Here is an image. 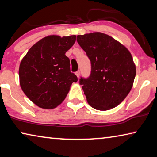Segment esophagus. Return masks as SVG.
<instances>
[{
	"mask_svg": "<svg viewBox=\"0 0 157 157\" xmlns=\"http://www.w3.org/2000/svg\"><path fill=\"white\" fill-rule=\"evenodd\" d=\"M75 75H77V77L79 78V75H80V72H79V71H78L77 72H75Z\"/></svg>",
	"mask_w": 157,
	"mask_h": 157,
	"instance_id": "esophagus-1",
	"label": "esophagus"
}]
</instances>
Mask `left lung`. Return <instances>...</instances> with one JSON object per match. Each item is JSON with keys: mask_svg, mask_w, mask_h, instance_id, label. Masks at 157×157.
Masks as SVG:
<instances>
[{"mask_svg": "<svg viewBox=\"0 0 157 157\" xmlns=\"http://www.w3.org/2000/svg\"><path fill=\"white\" fill-rule=\"evenodd\" d=\"M77 41L91 63L89 78L79 79L89 105L100 111L116 107L134 84L136 66L131 53L113 37L98 32L78 35Z\"/></svg>", "mask_w": 157, "mask_h": 157, "instance_id": "obj_1", "label": "left lung"}]
</instances>
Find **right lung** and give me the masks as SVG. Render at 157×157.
<instances>
[{
    "instance_id": "right-lung-1",
    "label": "right lung",
    "mask_w": 157,
    "mask_h": 157,
    "mask_svg": "<svg viewBox=\"0 0 157 157\" xmlns=\"http://www.w3.org/2000/svg\"><path fill=\"white\" fill-rule=\"evenodd\" d=\"M75 40V35L47 36L33 45L21 60L20 86L38 107H57L64 100L73 82L78 81L65 55Z\"/></svg>"
}]
</instances>
